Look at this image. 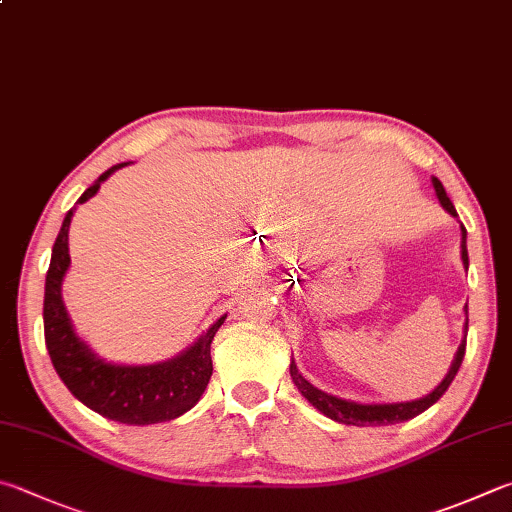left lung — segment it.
I'll list each match as a JSON object with an SVG mask.
<instances>
[{
    "label": "left lung",
    "mask_w": 512,
    "mask_h": 512,
    "mask_svg": "<svg viewBox=\"0 0 512 512\" xmlns=\"http://www.w3.org/2000/svg\"><path fill=\"white\" fill-rule=\"evenodd\" d=\"M432 185H434V192H436V199H439L441 206L445 208V212H450L452 217H457V210H454L452 201L448 194H445L443 183L432 176ZM461 262L463 266L468 268V248H466V228L461 226ZM463 311L468 315V304L463 306ZM466 336H468V322L466 327H463V340L454 353V360L450 365V371L445 374V378L441 380L439 385H436L430 394L423 396V398H416V401H405V403H356V401H345V398H338L333 394L322 392L315 385H311L309 380H306L300 369H297L295 360H291V378L295 387L300 389V394L309 401L315 410L322 412L331 421H338V423H345V425H358V427H367V425H394V423H403V421H410V418L423 414L427 407H432L439 398L448 392L450 383L457 376V371L463 362V356H466Z\"/></svg>",
    "instance_id": "obj_1"
}]
</instances>
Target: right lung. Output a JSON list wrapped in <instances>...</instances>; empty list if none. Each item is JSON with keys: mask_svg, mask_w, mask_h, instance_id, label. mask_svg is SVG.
<instances>
[{"mask_svg": "<svg viewBox=\"0 0 512 512\" xmlns=\"http://www.w3.org/2000/svg\"><path fill=\"white\" fill-rule=\"evenodd\" d=\"M127 163H118L102 172L91 188L82 192L78 203L96 197L100 185ZM73 206L62 221L53 244L49 273L44 284V340L55 371L69 392L89 410L125 425H152L174 421L192 410L206 392L212 376L210 345L224 324L226 315L210 324L199 340L154 365H118L107 362L82 340L73 329L67 306L62 302V282L71 266L69 226Z\"/></svg>", "mask_w": 512, "mask_h": 512, "instance_id": "right-lung-1", "label": "right lung"}]
</instances>
